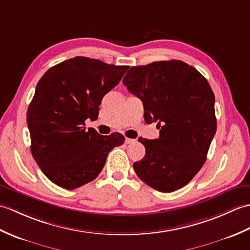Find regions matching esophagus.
I'll use <instances>...</instances> for the list:
<instances>
[{"label":"esophagus","mask_w":250,"mask_h":250,"mask_svg":"<svg viewBox=\"0 0 250 250\" xmlns=\"http://www.w3.org/2000/svg\"><path fill=\"white\" fill-rule=\"evenodd\" d=\"M132 143H135V140L128 139V137H126V139H125V144H132Z\"/></svg>","instance_id":"1"}]
</instances>
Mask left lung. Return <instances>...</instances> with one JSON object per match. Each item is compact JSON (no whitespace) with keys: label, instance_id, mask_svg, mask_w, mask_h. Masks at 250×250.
<instances>
[{"label":"left lung","instance_id":"left-lung-1","mask_svg":"<svg viewBox=\"0 0 250 250\" xmlns=\"http://www.w3.org/2000/svg\"><path fill=\"white\" fill-rule=\"evenodd\" d=\"M122 83L142 100L145 122L160 129L159 139H139L146 153L133 164L136 175L160 192L183 188L203 167L216 133L208 82L187 63L171 60L132 66Z\"/></svg>","mask_w":250,"mask_h":250}]
</instances>
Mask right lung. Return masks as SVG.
I'll return each instance as SVG.
<instances>
[{"mask_svg": "<svg viewBox=\"0 0 250 250\" xmlns=\"http://www.w3.org/2000/svg\"><path fill=\"white\" fill-rule=\"evenodd\" d=\"M129 66L75 57L50 67L36 84L26 113L31 152L46 177L73 190L98 177L108 152L125 136L86 130L97 120L104 95L119 83Z\"/></svg>", "mask_w": 250, "mask_h": 250, "instance_id": "obj_1", "label": "right lung"}]
</instances>
